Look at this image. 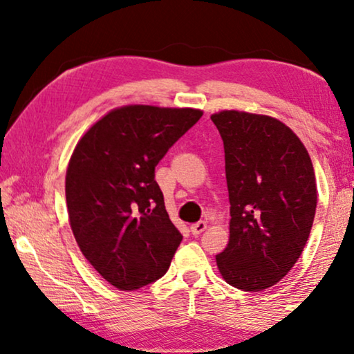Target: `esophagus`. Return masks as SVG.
Masks as SVG:
<instances>
[{
	"label": "esophagus",
	"mask_w": 354,
	"mask_h": 354,
	"mask_svg": "<svg viewBox=\"0 0 354 354\" xmlns=\"http://www.w3.org/2000/svg\"><path fill=\"white\" fill-rule=\"evenodd\" d=\"M206 229H207V222L206 221H200V222H196V224H193L190 227L193 235H200L201 232H205Z\"/></svg>",
	"instance_id": "1"
}]
</instances>
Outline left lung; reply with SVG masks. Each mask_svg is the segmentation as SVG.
<instances>
[{"instance_id": "obj_1", "label": "left lung", "mask_w": 354, "mask_h": 354, "mask_svg": "<svg viewBox=\"0 0 354 354\" xmlns=\"http://www.w3.org/2000/svg\"><path fill=\"white\" fill-rule=\"evenodd\" d=\"M225 151L229 243L216 256L222 279L245 292L280 282L311 232L317 187L308 149L288 125L266 114L211 115Z\"/></svg>"}]
</instances>
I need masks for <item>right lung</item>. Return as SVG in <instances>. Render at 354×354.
<instances>
[{"label": "right lung", "instance_id": "1", "mask_svg": "<svg viewBox=\"0 0 354 354\" xmlns=\"http://www.w3.org/2000/svg\"><path fill=\"white\" fill-rule=\"evenodd\" d=\"M203 115L195 108L127 104L111 109L77 142L66 203L82 254L124 292L162 277L182 241L154 167Z\"/></svg>", "mask_w": 354, "mask_h": 354}]
</instances>
